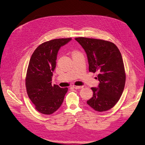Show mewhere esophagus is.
Wrapping results in <instances>:
<instances>
[{"instance_id": "obj_1", "label": "esophagus", "mask_w": 145, "mask_h": 145, "mask_svg": "<svg viewBox=\"0 0 145 145\" xmlns=\"http://www.w3.org/2000/svg\"><path fill=\"white\" fill-rule=\"evenodd\" d=\"M72 87L74 88H75V89H80L82 88H83L84 86H76V85H73Z\"/></svg>"}]
</instances>
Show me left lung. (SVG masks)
<instances>
[{"instance_id": "left-lung-1", "label": "left lung", "mask_w": 145, "mask_h": 145, "mask_svg": "<svg viewBox=\"0 0 145 145\" xmlns=\"http://www.w3.org/2000/svg\"><path fill=\"white\" fill-rule=\"evenodd\" d=\"M88 58L89 71L97 72L99 84L91 88L93 97L87 103L94 110L104 112L113 107L123 92L126 74L123 60L117 46L107 41L76 38Z\"/></svg>"}]
</instances>
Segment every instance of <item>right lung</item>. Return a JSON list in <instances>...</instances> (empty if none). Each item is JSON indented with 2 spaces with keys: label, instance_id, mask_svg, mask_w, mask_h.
Wrapping results in <instances>:
<instances>
[{
  "label": "right lung",
  "instance_id": "right-lung-1",
  "mask_svg": "<svg viewBox=\"0 0 145 145\" xmlns=\"http://www.w3.org/2000/svg\"><path fill=\"white\" fill-rule=\"evenodd\" d=\"M72 40L59 38L46 41L35 50L29 61L25 79L27 95L37 110L50 115L63 103L68 88L52 85L58 50Z\"/></svg>",
  "mask_w": 145,
  "mask_h": 145
}]
</instances>
